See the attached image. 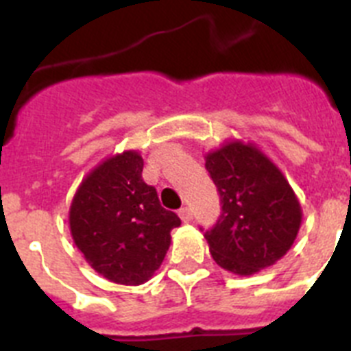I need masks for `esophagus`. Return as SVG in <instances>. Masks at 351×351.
<instances>
[{"mask_svg":"<svg viewBox=\"0 0 351 351\" xmlns=\"http://www.w3.org/2000/svg\"><path fill=\"white\" fill-rule=\"evenodd\" d=\"M179 216H181V219L184 223H190L191 219H193V214H191L190 207H181V209H179Z\"/></svg>","mask_w":351,"mask_h":351,"instance_id":"obj_1","label":"esophagus"}]
</instances>
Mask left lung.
Here are the masks:
<instances>
[{
	"mask_svg": "<svg viewBox=\"0 0 351 351\" xmlns=\"http://www.w3.org/2000/svg\"><path fill=\"white\" fill-rule=\"evenodd\" d=\"M206 169L218 188L221 214L204 234L214 262L251 276L287 255L302 210L281 170L253 144L234 141L207 153Z\"/></svg>",
	"mask_w": 351,
	"mask_h": 351,
	"instance_id": "1",
	"label": "left lung"
}]
</instances>
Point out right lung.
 Segmentation results:
<instances>
[{
  "instance_id": "right-lung-1",
  "label": "right lung",
  "mask_w": 351,
  "mask_h": 351,
  "mask_svg": "<svg viewBox=\"0 0 351 351\" xmlns=\"http://www.w3.org/2000/svg\"><path fill=\"white\" fill-rule=\"evenodd\" d=\"M144 160L125 151L86 176L70 206L73 243L98 274L119 285H141L161 265L170 232L181 225L142 179Z\"/></svg>"
}]
</instances>
